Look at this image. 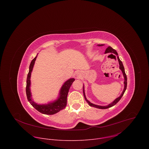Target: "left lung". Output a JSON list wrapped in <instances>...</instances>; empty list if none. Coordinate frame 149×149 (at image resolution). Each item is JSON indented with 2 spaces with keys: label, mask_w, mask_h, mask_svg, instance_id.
<instances>
[{
  "label": "left lung",
  "mask_w": 149,
  "mask_h": 149,
  "mask_svg": "<svg viewBox=\"0 0 149 149\" xmlns=\"http://www.w3.org/2000/svg\"><path fill=\"white\" fill-rule=\"evenodd\" d=\"M99 46H102L104 45H98ZM107 53H113L114 54H116L117 56V59H118V62H119V65H120V69L121 70L123 74V75H124V90L121 94V95L118 97L117 98H116L112 103H111L110 104H109V105L107 106H100V105H95V104H93L92 103H91L89 101H88L86 97V95H85V93H84V87H83V93H84V98L85 100H86V101L88 102V104H89L90 106H91V107H95V108H97V109H109L110 107H113V106H114V105H116L120 100V99L121 98L122 96L123 95L124 92L126 90V88H127V75L125 74V71H124V66L123 65V63L121 61V60L120 59L119 57L118 56V54L117 52V51L113 49L111 47H109L107 49H106L105 51V54H107Z\"/></svg>",
  "instance_id": "left-lung-1"
}]
</instances>
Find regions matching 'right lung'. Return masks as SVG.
Listing matches in <instances>:
<instances>
[{
    "instance_id": "1",
    "label": "right lung",
    "mask_w": 149,
    "mask_h": 149,
    "mask_svg": "<svg viewBox=\"0 0 149 149\" xmlns=\"http://www.w3.org/2000/svg\"><path fill=\"white\" fill-rule=\"evenodd\" d=\"M37 55L34 59H32L29 66V71L27 77L26 87V93L27 98L28 101L30 102V104L39 112L44 114L52 115L65 108L67 105V102L68 93L72 82L75 81V79L71 78L63 84L60 91L59 97L58 99L55 102L52 103H49L48 104H46V105H39L34 102L31 98V93L30 91V85H31L30 78H31V72L32 71L34 63H35V61L36 59Z\"/></svg>"
}]
</instances>
